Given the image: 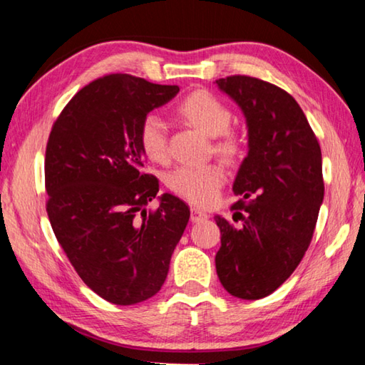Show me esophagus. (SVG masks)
<instances>
[{
	"label": "esophagus",
	"mask_w": 365,
	"mask_h": 365,
	"mask_svg": "<svg viewBox=\"0 0 365 365\" xmlns=\"http://www.w3.org/2000/svg\"><path fill=\"white\" fill-rule=\"evenodd\" d=\"M206 219H207V214L205 211H201V209L197 207H191V222H201Z\"/></svg>",
	"instance_id": "1"
}]
</instances>
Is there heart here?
Wrapping results in <instances>:
<instances>
[{
  "instance_id": "1",
  "label": "heart",
  "mask_w": 365,
  "mask_h": 365,
  "mask_svg": "<svg viewBox=\"0 0 365 365\" xmlns=\"http://www.w3.org/2000/svg\"><path fill=\"white\" fill-rule=\"evenodd\" d=\"M177 114L191 127L207 137H214L212 150L227 163H235L243 154V141L230 130L232 110L217 96L206 90H197L177 104ZM138 143L145 156L153 163L169 160L168 123L158 114H148L140 122ZM225 170L220 164L182 165L168 177L169 188L183 200L196 206H209L217 200L225 183Z\"/></svg>"
}]
</instances>
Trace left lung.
I'll use <instances>...</instances> for the list:
<instances>
[{
	"label": "left lung",
	"mask_w": 365,
	"mask_h": 365,
	"mask_svg": "<svg viewBox=\"0 0 365 365\" xmlns=\"http://www.w3.org/2000/svg\"><path fill=\"white\" fill-rule=\"evenodd\" d=\"M238 103L248 123L250 151L233 191V220L215 215L220 250L219 280L242 299L274 293L311 245L324 201L322 153L294 98L274 83L250 76L215 80Z\"/></svg>",
	"instance_id": "1"
}]
</instances>
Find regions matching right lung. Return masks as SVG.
Here are the masks:
<instances>
[{
	"label": "right lung",
	"instance_id": "1",
	"mask_svg": "<svg viewBox=\"0 0 365 365\" xmlns=\"http://www.w3.org/2000/svg\"><path fill=\"white\" fill-rule=\"evenodd\" d=\"M128 73H108L66 104L49 132L46 212L61 248L90 289L117 306L156 294L190 219L182 200L145 172L140 122L178 93Z\"/></svg>",
	"mask_w": 365,
	"mask_h": 365
}]
</instances>
